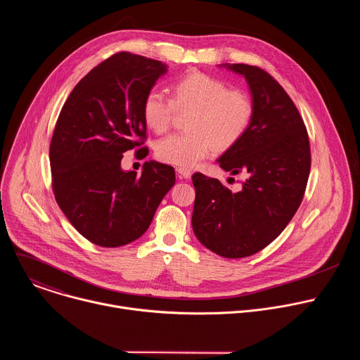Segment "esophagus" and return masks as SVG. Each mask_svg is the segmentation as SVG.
I'll return each instance as SVG.
<instances>
[{"instance_id":"esophagus-1","label":"esophagus","mask_w":360,"mask_h":360,"mask_svg":"<svg viewBox=\"0 0 360 360\" xmlns=\"http://www.w3.org/2000/svg\"><path fill=\"white\" fill-rule=\"evenodd\" d=\"M176 174L181 179H189L192 172L189 169H185V168H176Z\"/></svg>"}]
</instances>
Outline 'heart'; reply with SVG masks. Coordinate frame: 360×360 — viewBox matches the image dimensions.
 I'll list each match as a JSON object with an SVG mask.
<instances>
[{
	"instance_id": "b5f03b06",
	"label": "heart",
	"mask_w": 360,
	"mask_h": 360,
	"mask_svg": "<svg viewBox=\"0 0 360 360\" xmlns=\"http://www.w3.org/2000/svg\"><path fill=\"white\" fill-rule=\"evenodd\" d=\"M178 110H192L189 132L171 134L157 142L158 160L178 168H193L207 158L214 146L225 150L246 132L253 102L242 89L203 72H189L172 84V98L162 91L149 89L142 101V118L148 128L164 132Z\"/></svg>"
}]
</instances>
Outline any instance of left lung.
I'll return each instance as SVG.
<instances>
[{
  "instance_id": "left-lung-1",
  "label": "left lung",
  "mask_w": 360,
  "mask_h": 360,
  "mask_svg": "<svg viewBox=\"0 0 360 360\" xmlns=\"http://www.w3.org/2000/svg\"><path fill=\"white\" fill-rule=\"evenodd\" d=\"M221 67L245 77L253 117L218 164L246 179L232 192L215 178L193 174L192 229L203 246L236 259L268 246L296 214L311 172V146L297 108L278 81L253 65Z\"/></svg>"
}]
</instances>
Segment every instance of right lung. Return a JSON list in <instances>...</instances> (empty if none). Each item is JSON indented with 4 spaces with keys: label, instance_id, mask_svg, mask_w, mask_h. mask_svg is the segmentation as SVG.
Segmentation results:
<instances>
[{
    "label": "right lung",
    "instance_id": "right-lung-1",
    "mask_svg": "<svg viewBox=\"0 0 360 360\" xmlns=\"http://www.w3.org/2000/svg\"><path fill=\"white\" fill-rule=\"evenodd\" d=\"M165 72L161 61L114 54L75 85L60 112L49 145L53 191L72 226L98 246L142 236L175 184L165 164L146 161L141 175L121 168L124 152L146 138L142 101Z\"/></svg>",
    "mask_w": 360,
    "mask_h": 360
}]
</instances>
